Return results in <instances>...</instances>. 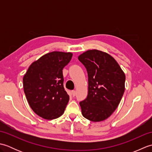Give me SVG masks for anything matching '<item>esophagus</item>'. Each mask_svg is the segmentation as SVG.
Segmentation results:
<instances>
[{"label": "esophagus", "instance_id": "1", "mask_svg": "<svg viewBox=\"0 0 152 152\" xmlns=\"http://www.w3.org/2000/svg\"><path fill=\"white\" fill-rule=\"evenodd\" d=\"M71 93H72V95L73 96H74L76 95V91H74V90H73V91H71Z\"/></svg>", "mask_w": 152, "mask_h": 152}]
</instances>
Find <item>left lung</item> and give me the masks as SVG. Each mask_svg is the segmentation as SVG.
Wrapping results in <instances>:
<instances>
[{
	"instance_id": "left-lung-1",
	"label": "left lung",
	"mask_w": 152,
	"mask_h": 152,
	"mask_svg": "<svg viewBox=\"0 0 152 152\" xmlns=\"http://www.w3.org/2000/svg\"><path fill=\"white\" fill-rule=\"evenodd\" d=\"M88 74V95L80 102L83 116L95 122L104 121L117 108L125 91V75L114 57L97 50L78 56Z\"/></svg>"
}]
</instances>
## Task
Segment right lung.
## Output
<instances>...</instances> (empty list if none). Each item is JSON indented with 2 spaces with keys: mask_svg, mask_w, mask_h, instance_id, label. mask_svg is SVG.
I'll use <instances>...</instances> for the list:
<instances>
[{
  "mask_svg": "<svg viewBox=\"0 0 152 152\" xmlns=\"http://www.w3.org/2000/svg\"><path fill=\"white\" fill-rule=\"evenodd\" d=\"M72 57L70 52L52 51L32 63L23 76L24 93L32 110L45 119L62 115L69 96L63 87V69Z\"/></svg>",
  "mask_w": 152,
  "mask_h": 152,
  "instance_id": "add662e5",
  "label": "right lung"
}]
</instances>
